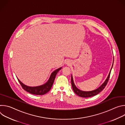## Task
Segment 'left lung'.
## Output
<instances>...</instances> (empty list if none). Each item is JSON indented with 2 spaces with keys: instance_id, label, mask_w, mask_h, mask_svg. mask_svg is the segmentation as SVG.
<instances>
[{
  "instance_id": "left-lung-1",
  "label": "left lung",
  "mask_w": 125,
  "mask_h": 125,
  "mask_svg": "<svg viewBox=\"0 0 125 125\" xmlns=\"http://www.w3.org/2000/svg\"><path fill=\"white\" fill-rule=\"evenodd\" d=\"M112 67H113V65H112ZM112 68L111 69L109 74L107 78V79L105 81V82L99 88L96 89V90L93 91H91V92H83V91H80V90H79L78 88H77L76 87V86H75V85L74 83L73 79L72 76V77H71V84H72V88H73V90L74 93L76 94H77L78 96H79L80 97H92V96L97 95V94H98L99 93H100L103 90V89L105 88V87L106 86V85H107V83H108L109 78H110Z\"/></svg>"
}]
</instances>
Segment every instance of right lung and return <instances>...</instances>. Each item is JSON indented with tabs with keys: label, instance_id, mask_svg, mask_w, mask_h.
<instances>
[{
	"label": "right lung",
	"instance_id": "1",
	"mask_svg": "<svg viewBox=\"0 0 125 125\" xmlns=\"http://www.w3.org/2000/svg\"><path fill=\"white\" fill-rule=\"evenodd\" d=\"M61 68H60L54 71L51 74L48 81L45 84L42 85L35 87H30L20 82L19 79H18V80L22 88L27 92L35 95H43L48 93L50 90L53 83H54L56 75L58 71L61 69Z\"/></svg>",
	"mask_w": 125,
	"mask_h": 125
}]
</instances>
